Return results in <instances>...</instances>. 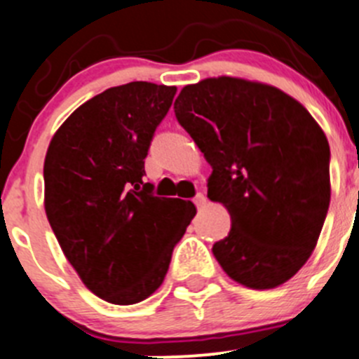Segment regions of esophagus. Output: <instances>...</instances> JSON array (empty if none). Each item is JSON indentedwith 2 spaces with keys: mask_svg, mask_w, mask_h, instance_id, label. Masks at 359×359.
<instances>
[{
  "mask_svg": "<svg viewBox=\"0 0 359 359\" xmlns=\"http://www.w3.org/2000/svg\"><path fill=\"white\" fill-rule=\"evenodd\" d=\"M194 203H196L197 208L201 210V208H205L206 203H208V199H206V196H203V194H197L196 199H194Z\"/></svg>",
  "mask_w": 359,
  "mask_h": 359,
  "instance_id": "esophagus-1",
  "label": "esophagus"
}]
</instances>
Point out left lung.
Wrapping results in <instances>:
<instances>
[{
    "label": "left lung",
    "instance_id": "left-lung-1",
    "mask_svg": "<svg viewBox=\"0 0 359 359\" xmlns=\"http://www.w3.org/2000/svg\"><path fill=\"white\" fill-rule=\"evenodd\" d=\"M212 165L210 201L231 229L213 256L233 281L271 290L313 252L331 199L330 144L310 111L279 88L244 78H206L174 101Z\"/></svg>",
    "mask_w": 359,
    "mask_h": 359
}]
</instances>
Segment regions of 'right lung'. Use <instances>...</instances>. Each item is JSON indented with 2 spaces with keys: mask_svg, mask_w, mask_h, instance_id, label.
<instances>
[{
  "mask_svg": "<svg viewBox=\"0 0 359 359\" xmlns=\"http://www.w3.org/2000/svg\"><path fill=\"white\" fill-rule=\"evenodd\" d=\"M176 87L131 81L72 111L44 160V208L65 258L85 287L111 304H135L160 288L174 245L196 206L156 197L144 158Z\"/></svg>",
  "mask_w": 359,
  "mask_h": 359,
  "instance_id": "add662e5",
  "label": "right lung"
}]
</instances>
